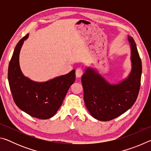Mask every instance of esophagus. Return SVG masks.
Instances as JSON below:
<instances>
[{
  "instance_id": "obj_1",
  "label": "esophagus",
  "mask_w": 151,
  "mask_h": 151,
  "mask_svg": "<svg viewBox=\"0 0 151 151\" xmlns=\"http://www.w3.org/2000/svg\"><path fill=\"white\" fill-rule=\"evenodd\" d=\"M83 70L81 69V68H77V69L76 70V73H75V75H76V78H80L81 76L83 75Z\"/></svg>"
}]
</instances>
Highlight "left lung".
Instances as JSON below:
<instances>
[{
    "instance_id": "1",
    "label": "left lung",
    "mask_w": 151,
    "mask_h": 151,
    "mask_svg": "<svg viewBox=\"0 0 151 151\" xmlns=\"http://www.w3.org/2000/svg\"><path fill=\"white\" fill-rule=\"evenodd\" d=\"M131 49V70L119 82L111 83L96 68L86 66L82 76L84 100L91 116L101 121H108L124 113L136 101L142 74V63L136 43L128 36Z\"/></svg>"
}]
</instances>
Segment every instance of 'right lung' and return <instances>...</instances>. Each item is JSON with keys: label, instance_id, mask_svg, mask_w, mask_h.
Segmentation results:
<instances>
[{"label": "right lung", "instance_id": "right-lung-1", "mask_svg": "<svg viewBox=\"0 0 151 151\" xmlns=\"http://www.w3.org/2000/svg\"><path fill=\"white\" fill-rule=\"evenodd\" d=\"M29 34L15 47L8 70L10 88L15 104L32 117L48 119L57 113L71 85L75 81V70L45 82H37L24 76L20 67L19 55Z\"/></svg>", "mask_w": 151, "mask_h": 151}]
</instances>
